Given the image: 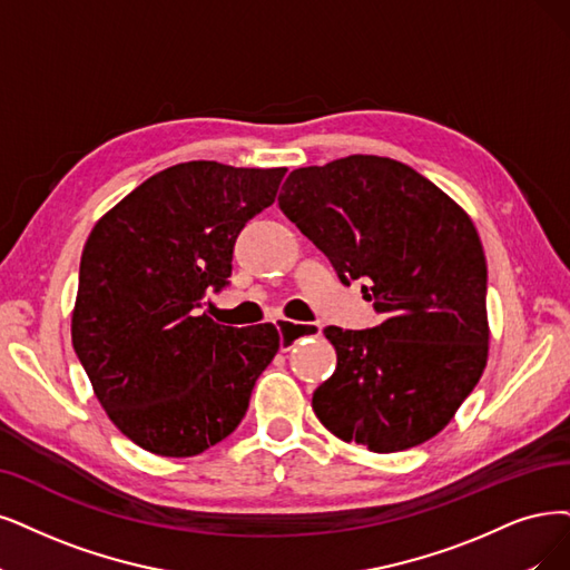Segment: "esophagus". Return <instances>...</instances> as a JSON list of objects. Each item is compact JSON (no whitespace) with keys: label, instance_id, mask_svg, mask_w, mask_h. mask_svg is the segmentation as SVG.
Segmentation results:
<instances>
[{"label":"esophagus","instance_id":"obj_1","mask_svg":"<svg viewBox=\"0 0 570 570\" xmlns=\"http://www.w3.org/2000/svg\"><path fill=\"white\" fill-rule=\"evenodd\" d=\"M274 324H277L279 343H282L284 352H288L291 347H296L303 335H320L322 333V324H298V322H291V320H277Z\"/></svg>","mask_w":570,"mask_h":570}]
</instances>
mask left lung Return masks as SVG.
<instances>
[{
	"label": "left lung",
	"instance_id": "obj_1",
	"mask_svg": "<svg viewBox=\"0 0 570 570\" xmlns=\"http://www.w3.org/2000/svg\"><path fill=\"white\" fill-rule=\"evenodd\" d=\"M279 206L383 322L326 326L338 366L312 394L322 425L373 453L444 430L489 360L487 258L472 218L411 166L350 155L286 178Z\"/></svg>",
	"mask_w": 570,
	"mask_h": 570
}]
</instances>
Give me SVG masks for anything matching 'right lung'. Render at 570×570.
I'll return each mask as SVG.
<instances>
[{
	"mask_svg": "<svg viewBox=\"0 0 570 570\" xmlns=\"http://www.w3.org/2000/svg\"><path fill=\"white\" fill-rule=\"evenodd\" d=\"M286 168L168 166L115 204L81 253L72 345L115 428L164 458L237 430L279 352L272 324L220 326L199 305L227 284L232 248Z\"/></svg>",
	"mask_w": 570,
	"mask_h": 570,
	"instance_id": "obj_1",
	"label": "right lung"
}]
</instances>
